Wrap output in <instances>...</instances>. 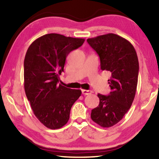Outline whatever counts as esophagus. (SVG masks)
<instances>
[{
	"label": "esophagus",
	"mask_w": 159,
	"mask_h": 159,
	"mask_svg": "<svg viewBox=\"0 0 159 159\" xmlns=\"http://www.w3.org/2000/svg\"><path fill=\"white\" fill-rule=\"evenodd\" d=\"M92 93V91L91 90H82V94L84 95H90V94Z\"/></svg>",
	"instance_id": "esophagus-1"
}]
</instances>
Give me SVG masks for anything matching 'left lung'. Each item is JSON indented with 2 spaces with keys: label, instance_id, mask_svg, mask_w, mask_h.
I'll list each match as a JSON object with an SVG mask.
<instances>
[{
  "label": "left lung",
  "instance_id": "1",
  "mask_svg": "<svg viewBox=\"0 0 159 159\" xmlns=\"http://www.w3.org/2000/svg\"><path fill=\"white\" fill-rule=\"evenodd\" d=\"M98 53L102 71L109 72L111 91L109 95L98 94L99 104L91 111L94 122L109 128L120 121L128 112L135 96L139 61L133 45L124 38L107 34L87 39Z\"/></svg>",
  "mask_w": 159,
  "mask_h": 159
}]
</instances>
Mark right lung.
I'll return each mask as SVG.
<instances>
[{
  "mask_svg": "<svg viewBox=\"0 0 159 159\" xmlns=\"http://www.w3.org/2000/svg\"><path fill=\"white\" fill-rule=\"evenodd\" d=\"M84 41V39L49 34L35 40L26 51L25 93L34 114L48 128H60L68 122L71 107L81 95V90L58 83L67 55Z\"/></svg>",
  "mask_w": 159,
  "mask_h": 159,
  "instance_id": "1",
  "label": "right lung"
}]
</instances>
